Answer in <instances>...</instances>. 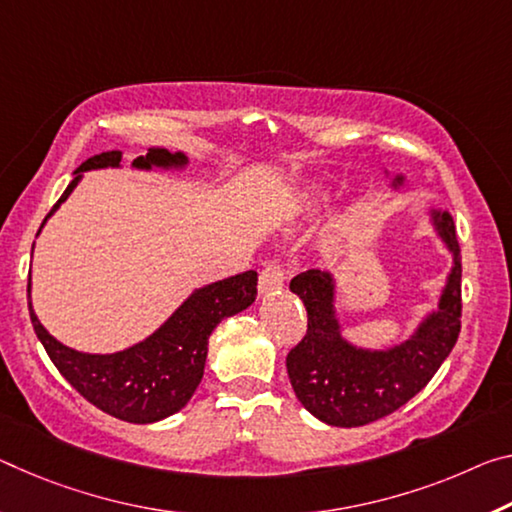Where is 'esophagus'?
<instances>
[{
	"mask_svg": "<svg viewBox=\"0 0 512 512\" xmlns=\"http://www.w3.org/2000/svg\"><path fill=\"white\" fill-rule=\"evenodd\" d=\"M285 282H287V273L282 266H278V264L266 266V269L259 273V285H257L259 294H271V291H278L285 287Z\"/></svg>",
	"mask_w": 512,
	"mask_h": 512,
	"instance_id": "34e87169",
	"label": "esophagus"
}]
</instances>
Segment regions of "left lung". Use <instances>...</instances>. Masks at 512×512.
Masks as SVG:
<instances>
[{
  "label": "left lung",
  "instance_id": "8db88e82",
  "mask_svg": "<svg viewBox=\"0 0 512 512\" xmlns=\"http://www.w3.org/2000/svg\"><path fill=\"white\" fill-rule=\"evenodd\" d=\"M403 184L399 175L394 186ZM433 225L453 255V266L437 310L419 323L410 339L385 351L346 342L335 312V278L330 271L298 273L289 289L307 310V332L287 355V373L298 401L323 424L355 428L383 419L419 394L449 358L460 335V248L449 212L433 209Z\"/></svg>",
  "mask_w": 512,
  "mask_h": 512
}]
</instances>
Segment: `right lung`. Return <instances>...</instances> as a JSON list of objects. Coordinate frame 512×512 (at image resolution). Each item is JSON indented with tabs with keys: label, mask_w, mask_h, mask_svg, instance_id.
I'll return each instance as SVG.
<instances>
[{
	"label": "right lung",
	"mask_w": 512,
	"mask_h": 512,
	"mask_svg": "<svg viewBox=\"0 0 512 512\" xmlns=\"http://www.w3.org/2000/svg\"><path fill=\"white\" fill-rule=\"evenodd\" d=\"M120 161H123L120 150L102 152L86 159L75 170V180L68 184V189L63 191L52 212L45 216V221L61 207V202L68 200L86 170L118 168ZM132 166L141 170L184 168L186 157L184 152L150 148L145 157H136ZM255 296V271L212 282V285L193 291L164 326L154 330L148 339L125 348V351L93 355L61 344L43 328L31 307V282L27 285L31 326L54 367L88 403L111 417L129 421V424H152V421L175 415L189 403L200 385L202 373H205L207 344L212 330L227 316L239 314L248 305H253Z\"/></svg>",
	"instance_id": "obj_1"
}]
</instances>
